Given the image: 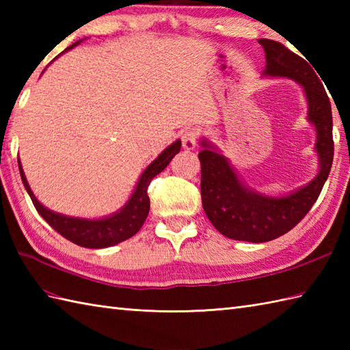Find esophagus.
<instances>
[{
	"mask_svg": "<svg viewBox=\"0 0 350 350\" xmlns=\"http://www.w3.org/2000/svg\"><path fill=\"white\" fill-rule=\"evenodd\" d=\"M197 129H188L182 133V147L185 150H194L197 146Z\"/></svg>",
	"mask_w": 350,
	"mask_h": 350,
	"instance_id": "1",
	"label": "esophagus"
}]
</instances>
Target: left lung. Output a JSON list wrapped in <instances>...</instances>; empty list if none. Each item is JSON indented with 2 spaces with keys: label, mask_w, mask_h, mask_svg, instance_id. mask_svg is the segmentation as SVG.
Returning <instances> with one entry per match:
<instances>
[{
  "label": "left lung",
  "mask_w": 350,
  "mask_h": 350,
  "mask_svg": "<svg viewBox=\"0 0 350 350\" xmlns=\"http://www.w3.org/2000/svg\"><path fill=\"white\" fill-rule=\"evenodd\" d=\"M265 49L263 77L287 78L298 83L307 99V118L316 129L317 174L307 185L286 196H266L245 185L219 148L202 138V202L207 218L230 239L267 242L286 234L306 217L328 179L332 158L331 102L308 63L284 44L260 39Z\"/></svg>",
  "instance_id": "8db88e82"
}]
</instances>
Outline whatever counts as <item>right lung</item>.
Listing matches in <instances>:
<instances>
[{
	"label": "right lung",
	"instance_id": "obj_1",
	"mask_svg": "<svg viewBox=\"0 0 350 350\" xmlns=\"http://www.w3.org/2000/svg\"><path fill=\"white\" fill-rule=\"evenodd\" d=\"M79 43L81 40L75 42L72 46L66 48L63 52L72 49ZM180 139H177L173 144H170L165 150H163L158 158H156L150 165H147V168L143 171V174L139 176V179L137 182L135 189H133L132 196L129 197L128 202L124 203L122 209L108 215V217L98 219L69 217V215L58 213L48 209V207H44L39 200L36 198L31 188H29L19 158L18 165L22 183H24L36 211L39 212L40 217L46 221L55 232L60 233L68 241L79 245V247L108 248L129 239V237L137 234L138 230L143 227L148 211H150V198L147 196V187L150 185L153 177L156 174H159L161 171L168 165L170 161L174 158V154L180 152Z\"/></svg>",
	"mask_w": 350,
	"mask_h": 350
}]
</instances>
